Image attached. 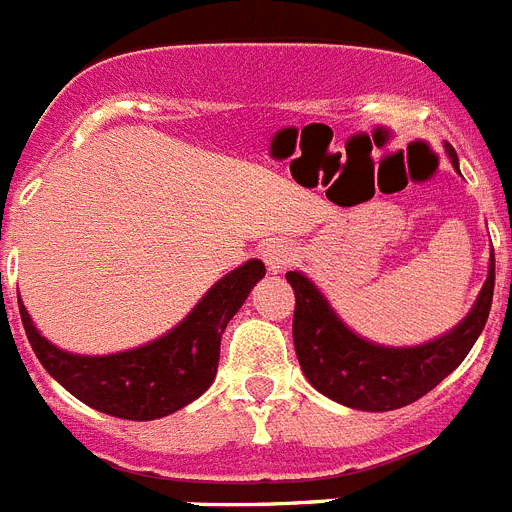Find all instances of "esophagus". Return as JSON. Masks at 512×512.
Listing matches in <instances>:
<instances>
[{
    "instance_id": "esophagus-1",
    "label": "esophagus",
    "mask_w": 512,
    "mask_h": 512,
    "mask_svg": "<svg viewBox=\"0 0 512 512\" xmlns=\"http://www.w3.org/2000/svg\"><path fill=\"white\" fill-rule=\"evenodd\" d=\"M264 261L269 266V272L277 274L295 261V251H292V246L285 243V240H272V243L264 246Z\"/></svg>"
}]
</instances>
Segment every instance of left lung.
I'll return each instance as SVG.
<instances>
[{"mask_svg": "<svg viewBox=\"0 0 512 512\" xmlns=\"http://www.w3.org/2000/svg\"><path fill=\"white\" fill-rule=\"evenodd\" d=\"M458 168L453 147L445 144ZM295 290L292 339L300 368L316 391L360 412H391L422 399L464 362L482 334L495 292V253L469 316L456 329L419 347H383L344 326L323 292L305 274L287 272Z\"/></svg>", "mask_w": 512, "mask_h": 512, "instance_id": "1", "label": "left lung"}]
</instances>
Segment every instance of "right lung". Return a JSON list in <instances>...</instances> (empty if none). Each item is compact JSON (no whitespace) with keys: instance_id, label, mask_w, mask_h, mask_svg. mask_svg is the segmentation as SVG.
Segmentation results:
<instances>
[{"instance_id":"right-lung-1","label":"right lung","mask_w":512,"mask_h":512,"mask_svg":"<svg viewBox=\"0 0 512 512\" xmlns=\"http://www.w3.org/2000/svg\"><path fill=\"white\" fill-rule=\"evenodd\" d=\"M264 274L259 259L246 261L209 287L176 329L116 355L64 352L38 334L23 300H17V305L30 347L54 381L98 412L147 422L178 412L212 386L225 326Z\"/></svg>"}]
</instances>
